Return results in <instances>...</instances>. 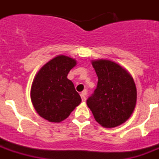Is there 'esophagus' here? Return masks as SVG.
<instances>
[{
	"instance_id": "1",
	"label": "esophagus",
	"mask_w": 159,
	"mask_h": 159,
	"mask_svg": "<svg viewBox=\"0 0 159 159\" xmlns=\"http://www.w3.org/2000/svg\"><path fill=\"white\" fill-rule=\"evenodd\" d=\"M80 96H81V99H82L83 102H85V101H86V96H87L86 91H84V92L80 94Z\"/></svg>"
}]
</instances>
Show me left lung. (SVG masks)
<instances>
[{
    "label": "left lung",
    "mask_w": 159,
    "mask_h": 159,
    "mask_svg": "<svg viewBox=\"0 0 159 159\" xmlns=\"http://www.w3.org/2000/svg\"><path fill=\"white\" fill-rule=\"evenodd\" d=\"M98 84L87 104L96 122L113 128L130 117L137 101V89L131 75L124 67L109 60H92Z\"/></svg>",
    "instance_id": "left-lung-1"
}]
</instances>
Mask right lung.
<instances>
[{
  "label": "right lung",
  "instance_id": "1",
  "mask_svg": "<svg viewBox=\"0 0 159 159\" xmlns=\"http://www.w3.org/2000/svg\"><path fill=\"white\" fill-rule=\"evenodd\" d=\"M76 60L59 55L42 66L31 87V100L40 117L52 123H60L81 102L80 95L67 78Z\"/></svg>",
  "mask_w": 159,
  "mask_h": 159
}]
</instances>
